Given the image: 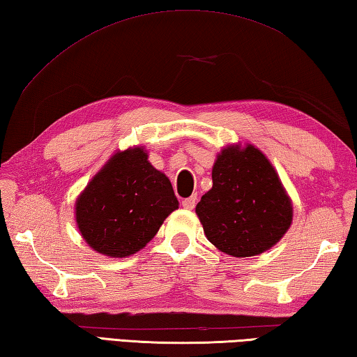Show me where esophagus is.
Wrapping results in <instances>:
<instances>
[{
  "label": "esophagus",
  "instance_id": "esophagus-1",
  "mask_svg": "<svg viewBox=\"0 0 357 357\" xmlns=\"http://www.w3.org/2000/svg\"><path fill=\"white\" fill-rule=\"evenodd\" d=\"M197 204V197H190V198H185L183 199V207L184 209H193Z\"/></svg>",
  "mask_w": 357,
  "mask_h": 357
}]
</instances>
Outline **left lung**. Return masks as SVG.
I'll use <instances>...</instances> for the list:
<instances>
[{
  "label": "left lung",
  "instance_id": "obj_1",
  "mask_svg": "<svg viewBox=\"0 0 357 357\" xmlns=\"http://www.w3.org/2000/svg\"><path fill=\"white\" fill-rule=\"evenodd\" d=\"M212 183L197 204V215L218 250L234 257L256 256L286 234L290 199L257 148H225L213 164Z\"/></svg>",
  "mask_w": 357,
  "mask_h": 357
}]
</instances>
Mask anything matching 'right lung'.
Returning <instances> with one entry per match:
<instances>
[{"instance_id":"add662e5","label":"right lung","mask_w":357,"mask_h":357,"mask_svg":"<svg viewBox=\"0 0 357 357\" xmlns=\"http://www.w3.org/2000/svg\"><path fill=\"white\" fill-rule=\"evenodd\" d=\"M172 183L142 148L116 153L76 201V222L86 242L111 257L137 252L178 209Z\"/></svg>"}]
</instances>
